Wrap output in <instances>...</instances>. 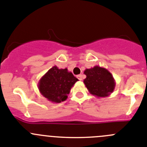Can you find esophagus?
Returning <instances> with one entry per match:
<instances>
[{
    "label": "esophagus",
    "mask_w": 147,
    "mask_h": 147,
    "mask_svg": "<svg viewBox=\"0 0 147 147\" xmlns=\"http://www.w3.org/2000/svg\"><path fill=\"white\" fill-rule=\"evenodd\" d=\"M77 78H78V80H82V79H83V75H78V76H77Z\"/></svg>",
    "instance_id": "1"
}]
</instances>
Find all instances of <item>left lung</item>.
Listing matches in <instances>:
<instances>
[{"label":"left lung","mask_w":147,"mask_h":147,"mask_svg":"<svg viewBox=\"0 0 147 147\" xmlns=\"http://www.w3.org/2000/svg\"><path fill=\"white\" fill-rule=\"evenodd\" d=\"M86 78L83 83L89 93L96 97H107L115 90V80L108 69L95 66L84 71Z\"/></svg>","instance_id":"1"}]
</instances>
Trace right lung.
<instances>
[{
	"label": "right lung",
	"instance_id": "1",
	"mask_svg": "<svg viewBox=\"0 0 147 147\" xmlns=\"http://www.w3.org/2000/svg\"><path fill=\"white\" fill-rule=\"evenodd\" d=\"M78 80L67 68L53 66L45 74L38 84L41 94L53 103H61L68 97L72 86Z\"/></svg>",
	"mask_w": 147,
	"mask_h": 147
}]
</instances>
